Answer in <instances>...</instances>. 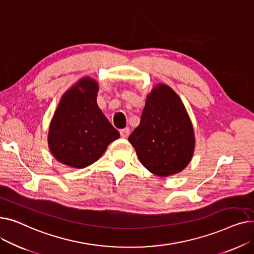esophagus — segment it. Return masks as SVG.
Listing matches in <instances>:
<instances>
[{"instance_id": "obj_1", "label": "esophagus", "mask_w": 254, "mask_h": 254, "mask_svg": "<svg viewBox=\"0 0 254 254\" xmlns=\"http://www.w3.org/2000/svg\"><path fill=\"white\" fill-rule=\"evenodd\" d=\"M129 131L130 130H129L128 127L120 129V136H122V138H127L128 135H129Z\"/></svg>"}]
</instances>
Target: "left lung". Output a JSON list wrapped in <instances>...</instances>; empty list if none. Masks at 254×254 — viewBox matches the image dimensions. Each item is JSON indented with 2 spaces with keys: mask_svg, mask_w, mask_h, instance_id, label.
Wrapping results in <instances>:
<instances>
[{
  "mask_svg": "<svg viewBox=\"0 0 254 254\" xmlns=\"http://www.w3.org/2000/svg\"><path fill=\"white\" fill-rule=\"evenodd\" d=\"M141 164L152 174L168 177L184 170L194 151L190 118L177 93L166 84L146 99L140 125L128 137Z\"/></svg>",
  "mask_w": 254,
  "mask_h": 254,
  "instance_id": "left-lung-1",
  "label": "left lung"
}]
</instances>
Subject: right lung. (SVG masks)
I'll return each instance as SVG.
<instances>
[{"mask_svg":"<svg viewBox=\"0 0 254 254\" xmlns=\"http://www.w3.org/2000/svg\"><path fill=\"white\" fill-rule=\"evenodd\" d=\"M99 84L89 77L66 90L52 117L49 149L58 161L76 169L90 166L120 137L97 104Z\"/></svg>","mask_w":254,"mask_h":254,"instance_id":"1","label":"right lung"}]
</instances>
